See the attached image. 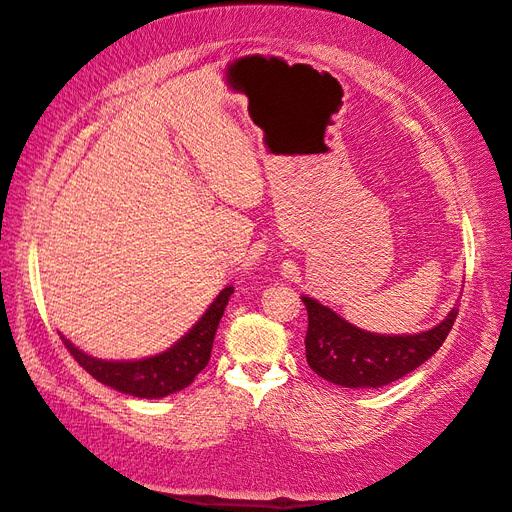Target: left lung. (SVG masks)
<instances>
[{
    "label": "left lung",
    "mask_w": 512,
    "mask_h": 512,
    "mask_svg": "<svg viewBox=\"0 0 512 512\" xmlns=\"http://www.w3.org/2000/svg\"><path fill=\"white\" fill-rule=\"evenodd\" d=\"M309 326L305 350L309 368L342 387H383L428 361L448 337L454 307L443 322L417 335H378L352 326L318 300L303 296Z\"/></svg>",
    "instance_id": "obj_1"
}]
</instances>
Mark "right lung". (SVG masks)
<instances>
[{
    "label": "right lung",
    "mask_w": 512,
    "mask_h": 512,
    "mask_svg": "<svg viewBox=\"0 0 512 512\" xmlns=\"http://www.w3.org/2000/svg\"><path fill=\"white\" fill-rule=\"evenodd\" d=\"M233 294V287H225L209 309L203 313L201 320L183 335L175 346H170L166 352L138 359V361H103L86 355L80 348H75L67 337H62L64 346L73 355V359L82 368L97 378L99 383L108 385L121 393H129L136 398H164L170 393L186 389L196 374H199L212 355L214 335L218 322L225 313V307Z\"/></svg>",
    "instance_id": "right-lung-1"
}]
</instances>
